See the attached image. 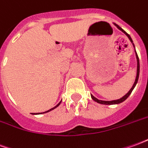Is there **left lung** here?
<instances>
[{
  "mask_svg": "<svg viewBox=\"0 0 148 148\" xmlns=\"http://www.w3.org/2000/svg\"><path fill=\"white\" fill-rule=\"evenodd\" d=\"M114 25L116 26V27H117L119 30H121L122 32H124L126 36H127V37H128V39H129V40H130L131 42H132V45H133L134 48H135V46H134V43H133V41H132V38H131V36L128 35V34L125 32V31H124L122 28H121L120 26H118L117 24H114ZM135 51H136V49H135ZM136 60H137V73H136V80H135V82H134L133 86H132V87L131 88V90L127 92L125 95H124V97H122L121 98H120V99L118 100H114V101H101V100H98L97 98H96L95 97H93V95H91V97H92V99L94 101H96V102L99 103V104H102V105H116V104H120V103L123 102V101H124L125 100L127 99V97H128V96L130 95L131 93L132 92V90H133V89L135 88V86H136V85L137 82H138V79H139V74H140V60H139V57H138V55H137V53L136 51Z\"/></svg>",
  "mask_w": 148,
  "mask_h": 148,
  "instance_id": "8db88e82",
  "label": "left lung"
}]
</instances>
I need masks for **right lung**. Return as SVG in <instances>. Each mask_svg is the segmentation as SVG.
Segmentation results:
<instances>
[{"mask_svg":"<svg viewBox=\"0 0 148 148\" xmlns=\"http://www.w3.org/2000/svg\"><path fill=\"white\" fill-rule=\"evenodd\" d=\"M60 103H61V102H59V103H58V105H57V106H55V107H54V108H52V109H49V110H47V111H46V112H40V113H32V114H41V113H46V112H48L51 111V110H53V109H55V108H57V107H58V106H59V105H60Z\"/></svg>","mask_w":148,"mask_h":148,"instance_id":"add662e5","label":"right lung"}]
</instances>
